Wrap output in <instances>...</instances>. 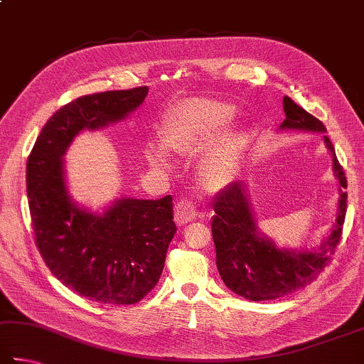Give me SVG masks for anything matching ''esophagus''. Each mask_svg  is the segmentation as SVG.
Returning a JSON list of instances; mask_svg holds the SVG:
<instances>
[{
  "instance_id": "1",
  "label": "esophagus",
  "mask_w": 364,
  "mask_h": 364,
  "mask_svg": "<svg viewBox=\"0 0 364 364\" xmlns=\"http://www.w3.org/2000/svg\"><path fill=\"white\" fill-rule=\"evenodd\" d=\"M199 216V210H197V205L189 200V199H183L180 202H176L175 205V223L178 226H184V224L191 223L196 218Z\"/></svg>"
}]
</instances>
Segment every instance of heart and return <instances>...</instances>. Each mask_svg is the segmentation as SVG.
Wrapping results in <instances>:
<instances>
[{
	"instance_id": "1",
	"label": "heart",
	"mask_w": 364,
	"mask_h": 364,
	"mask_svg": "<svg viewBox=\"0 0 364 364\" xmlns=\"http://www.w3.org/2000/svg\"><path fill=\"white\" fill-rule=\"evenodd\" d=\"M228 103L208 98H189L170 111L161 127L162 144L171 153L193 154L213 140L234 116ZM243 134L229 129L213 143L200 159V175L208 188H221L229 181L240 159ZM148 159L154 167H168V156L161 148L149 146Z\"/></svg>"
}]
</instances>
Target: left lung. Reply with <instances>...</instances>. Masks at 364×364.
<instances>
[{
  "instance_id": "left-lung-1",
  "label": "left lung",
  "mask_w": 364,
  "mask_h": 364,
  "mask_svg": "<svg viewBox=\"0 0 364 364\" xmlns=\"http://www.w3.org/2000/svg\"><path fill=\"white\" fill-rule=\"evenodd\" d=\"M287 119L282 130L326 132L320 119L296 105L291 98H283ZM326 148L331 151L333 170L341 184L338 218L329 234L316 250L279 248L257 230L251 213L245 184L230 183L215 197V216L211 234L216 248V267L230 291L250 301H272L285 297L307 287L325 270L338 248L347 210V178L336 157L333 143L323 135Z\"/></svg>"
}]
</instances>
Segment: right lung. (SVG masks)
I'll list each match as a JSON object with an SVG mask.
<instances>
[{
  "instance_id": "1",
  "label": "right lung",
  "mask_w": 364,
  "mask_h": 364,
  "mask_svg": "<svg viewBox=\"0 0 364 364\" xmlns=\"http://www.w3.org/2000/svg\"><path fill=\"white\" fill-rule=\"evenodd\" d=\"M148 87L84 95L52 116L26 162V193L35 242L46 266L85 299L108 306L140 302L159 282L176 232L171 196L117 199L103 215L71 200L62 157L75 136L129 116Z\"/></svg>"
}]
</instances>
